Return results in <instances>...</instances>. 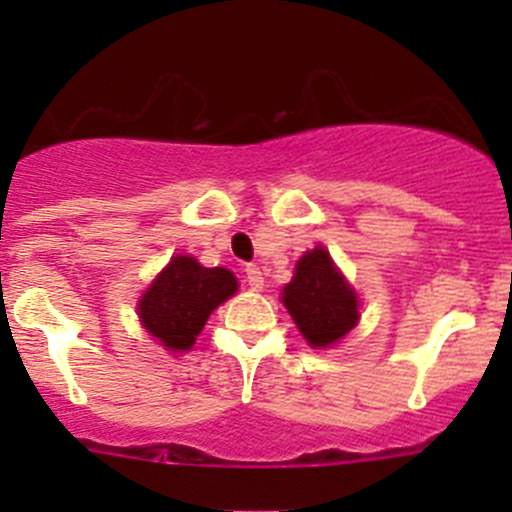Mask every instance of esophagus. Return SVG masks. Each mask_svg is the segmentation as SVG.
I'll list each match as a JSON object with an SVG mask.
<instances>
[{"instance_id":"1","label":"esophagus","mask_w":512,"mask_h":512,"mask_svg":"<svg viewBox=\"0 0 512 512\" xmlns=\"http://www.w3.org/2000/svg\"><path fill=\"white\" fill-rule=\"evenodd\" d=\"M245 275H247V285H250L255 292H262L265 289V277H262V270L257 265H247L245 267Z\"/></svg>"}]
</instances>
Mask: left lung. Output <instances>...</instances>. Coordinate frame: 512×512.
Masks as SVG:
<instances>
[{"instance_id": "1", "label": "left lung", "mask_w": 512, "mask_h": 512, "mask_svg": "<svg viewBox=\"0 0 512 512\" xmlns=\"http://www.w3.org/2000/svg\"><path fill=\"white\" fill-rule=\"evenodd\" d=\"M282 304L309 347L324 349L347 337L359 322V299L322 245L304 252L282 289Z\"/></svg>"}]
</instances>
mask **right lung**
Instances as JSON below:
<instances>
[{
    "label": "right lung",
    "mask_w": 512,
    "mask_h": 512,
    "mask_svg": "<svg viewBox=\"0 0 512 512\" xmlns=\"http://www.w3.org/2000/svg\"><path fill=\"white\" fill-rule=\"evenodd\" d=\"M237 292L225 267H203L195 257L175 255L138 302V319L160 347L188 352L215 307Z\"/></svg>",
    "instance_id": "obj_1"
}]
</instances>
